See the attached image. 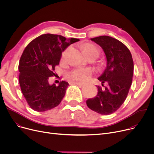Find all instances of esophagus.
Masks as SVG:
<instances>
[{"label":"esophagus","instance_id":"esophagus-1","mask_svg":"<svg viewBox=\"0 0 154 154\" xmlns=\"http://www.w3.org/2000/svg\"><path fill=\"white\" fill-rule=\"evenodd\" d=\"M74 84L77 85H79V86H82V85H84V84L81 83V82H74Z\"/></svg>","mask_w":154,"mask_h":154}]
</instances>
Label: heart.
I'll list each match as a JSON object with an SVG mask.
<instances>
[{"mask_svg":"<svg viewBox=\"0 0 154 154\" xmlns=\"http://www.w3.org/2000/svg\"><path fill=\"white\" fill-rule=\"evenodd\" d=\"M82 51L85 55H99V51L97 47L92 44H85L82 46ZM67 50L65 51L62 54V57L64 58L66 55ZM92 74V71L90 69H77L70 72L68 77L73 82H85L89 79Z\"/></svg>","mask_w":154,"mask_h":154,"instance_id":"heart-1","label":"heart"}]
</instances>
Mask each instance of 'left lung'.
<instances>
[{"label":"left lung","instance_id":"1","mask_svg":"<svg viewBox=\"0 0 154 154\" xmlns=\"http://www.w3.org/2000/svg\"><path fill=\"white\" fill-rule=\"evenodd\" d=\"M91 40L102 48L107 67L98 78L105 88L97 86V95L88 99L87 106L100 114L109 115L119 109L127 98L132 82V57L128 48L115 38L103 35ZM104 83H107V87L103 85Z\"/></svg>","mask_w":154,"mask_h":154}]
</instances>
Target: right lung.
Segmentation results:
<instances>
[{
	"label": "right lung",
	"mask_w": 154,
	"mask_h": 154,
	"mask_svg": "<svg viewBox=\"0 0 154 154\" xmlns=\"http://www.w3.org/2000/svg\"><path fill=\"white\" fill-rule=\"evenodd\" d=\"M79 39H67L62 35L46 34L35 38L24 49L19 61V76L22 92L30 107L37 112L51 110L61 102L67 82L61 80L57 86L48 82L55 76L62 52Z\"/></svg>",
	"instance_id": "obj_1"
}]
</instances>
